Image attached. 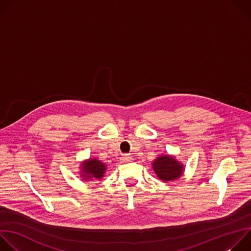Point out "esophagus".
Wrapping results in <instances>:
<instances>
[{
  "instance_id": "obj_1",
  "label": "esophagus",
  "mask_w": 251,
  "mask_h": 251,
  "mask_svg": "<svg viewBox=\"0 0 251 251\" xmlns=\"http://www.w3.org/2000/svg\"><path fill=\"white\" fill-rule=\"evenodd\" d=\"M121 159H122L123 162H130V161L133 160V158H132V156H131L130 154H124V155L121 157Z\"/></svg>"
}]
</instances>
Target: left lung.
<instances>
[{
  "mask_svg": "<svg viewBox=\"0 0 251 251\" xmlns=\"http://www.w3.org/2000/svg\"><path fill=\"white\" fill-rule=\"evenodd\" d=\"M155 173L162 181H172L183 173V166L171 156H161L152 164Z\"/></svg>",
  "mask_w": 251,
  "mask_h": 251,
  "instance_id": "8db88e82",
  "label": "left lung"
}]
</instances>
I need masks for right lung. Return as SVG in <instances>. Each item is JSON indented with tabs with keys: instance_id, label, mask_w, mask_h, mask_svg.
<instances>
[{
	"instance_id": "right-lung-1",
	"label": "right lung",
	"mask_w": 251,
	"mask_h": 251,
	"mask_svg": "<svg viewBox=\"0 0 251 251\" xmlns=\"http://www.w3.org/2000/svg\"><path fill=\"white\" fill-rule=\"evenodd\" d=\"M106 168L103 163L98 160L91 159L83 165V176L85 178L95 177L97 180H100V177L103 176Z\"/></svg>"
}]
</instances>
